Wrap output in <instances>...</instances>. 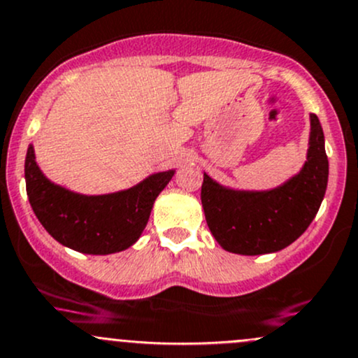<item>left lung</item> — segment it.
I'll return each mask as SVG.
<instances>
[{"instance_id": "obj_1", "label": "left lung", "mask_w": 358, "mask_h": 358, "mask_svg": "<svg viewBox=\"0 0 358 358\" xmlns=\"http://www.w3.org/2000/svg\"><path fill=\"white\" fill-rule=\"evenodd\" d=\"M324 134L310 115L307 161L283 185L235 190L204 173L201 201L208 227L224 250L242 255L278 252L295 242L317 214L328 187Z\"/></svg>"}]
</instances>
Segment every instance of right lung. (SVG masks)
<instances>
[{
	"label": "right lung",
	"mask_w": 358,
	"mask_h": 358,
	"mask_svg": "<svg viewBox=\"0 0 358 358\" xmlns=\"http://www.w3.org/2000/svg\"><path fill=\"white\" fill-rule=\"evenodd\" d=\"M175 169L149 175L127 190L84 195L56 185L36 163L34 145L25 156V187L37 220L62 245L82 254L108 255L134 245L148 224L157 195Z\"/></svg>",
	"instance_id": "add662e5"
}]
</instances>
